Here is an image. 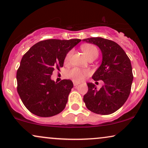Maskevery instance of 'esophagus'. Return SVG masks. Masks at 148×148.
<instances>
[{"label": "esophagus", "mask_w": 148, "mask_h": 148, "mask_svg": "<svg viewBox=\"0 0 148 148\" xmlns=\"http://www.w3.org/2000/svg\"><path fill=\"white\" fill-rule=\"evenodd\" d=\"M79 84V83H78V82H73V86H74L75 87L77 86Z\"/></svg>", "instance_id": "esophagus-1"}]
</instances>
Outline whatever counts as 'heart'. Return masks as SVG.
<instances>
[{
    "mask_svg": "<svg viewBox=\"0 0 148 148\" xmlns=\"http://www.w3.org/2000/svg\"><path fill=\"white\" fill-rule=\"evenodd\" d=\"M82 50L84 52L87 57L89 59L91 58H97L98 56V50L95 46L89 45V44H86V45L82 46ZM73 54V50H71L70 51L67 52L66 54L65 58H64V62H67L70 60L71 56ZM66 76L69 78L71 79L74 82H82L86 77L87 76L90 74L88 70L87 69H80L74 67L71 69L66 71Z\"/></svg>",
    "mask_w": 148,
    "mask_h": 148,
    "instance_id": "b5f03b06",
    "label": "heart"
}]
</instances>
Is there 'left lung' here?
<instances>
[{
	"mask_svg": "<svg viewBox=\"0 0 148 148\" xmlns=\"http://www.w3.org/2000/svg\"><path fill=\"white\" fill-rule=\"evenodd\" d=\"M83 41L96 44L102 53V62L92 79L104 83L98 90L94 84L88 83V91L84 102L88 110L96 114H110L119 110L130 94L133 79L131 60L124 50L112 40L90 38Z\"/></svg>",
	"mask_w": 148,
	"mask_h": 148,
	"instance_id": "1",
	"label": "left lung"
}]
</instances>
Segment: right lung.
Instances as JSON below:
<instances>
[{
  "label": "right lung",
  "mask_w": 148,
  "mask_h": 148,
  "mask_svg": "<svg viewBox=\"0 0 148 148\" xmlns=\"http://www.w3.org/2000/svg\"><path fill=\"white\" fill-rule=\"evenodd\" d=\"M81 40H42L23 56L17 71V92L25 106L34 114L50 117L65 108L73 82L62 79L56 83L50 77L54 69L60 71L63 66L66 54Z\"/></svg>",
  "instance_id": "1"
}]
</instances>
